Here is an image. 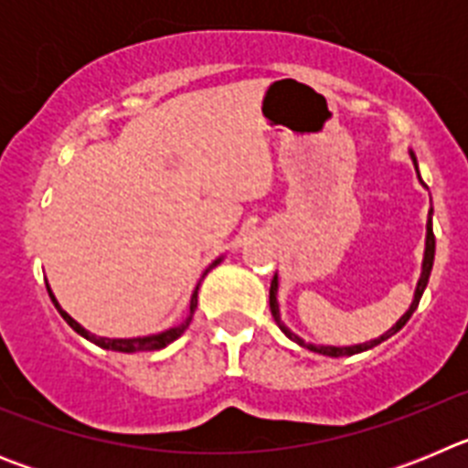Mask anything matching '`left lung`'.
Here are the masks:
<instances>
[{"instance_id": "left-lung-1", "label": "left lung", "mask_w": 468, "mask_h": 468, "mask_svg": "<svg viewBox=\"0 0 468 468\" xmlns=\"http://www.w3.org/2000/svg\"><path fill=\"white\" fill-rule=\"evenodd\" d=\"M410 159H412V166H415L417 171V177H420V185L424 189H429L427 185H424V180H421L420 176V166H417V156L415 152L410 150ZM433 255H436V239H433V206H429V215H427V239H424V258H421V271H420V281H417L415 285V295H412V302L410 307H408V312L403 314V316L396 321L391 328L387 330L384 335H379V337H375V340L370 342H363V345H349V346H333V345H312V342H304L297 333H292L288 325L283 324V318H281V309H279V274H274V281H271V288H270V309H271V316H274L276 325L281 328V333L288 337V340H292L295 345L304 346V349L314 351V354H324V356H351V354H361V351H367L373 349V346L382 345L384 340H388L391 335L399 333L400 328H403L408 321H410V316L415 314L417 304H420L421 295H424V288H427L429 283V276H431V267H433Z\"/></svg>"}]
</instances>
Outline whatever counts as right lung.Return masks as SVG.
<instances>
[{
	"instance_id": "right-lung-1",
	"label": "right lung",
	"mask_w": 468,
	"mask_h": 468,
	"mask_svg": "<svg viewBox=\"0 0 468 468\" xmlns=\"http://www.w3.org/2000/svg\"><path fill=\"white\" fill-rule=\"evenodd\" d=\"M222 260H225V255H220V258H215L213 262H210L208 267H206L204 274H201V279H198L197 288H194V292H192V297H189V312H187V316H185L183 324H177V325H173V328L161 330V333H154V335H143V337H98V335H95V333H89V330H86L81 324H77V321H74V318L69 316V314L65 312V309L60 307V304H58L56 295H53L51 285H48V283H47V291H48V295H51V300H53V304H56V309H58V312H60V316H63L65 321H68L69 328H72L74 333H80L81 337H86V340H89V342H93V345L102 346V349L123 351V354H133V351H156V349H164V346H168V345H171V342H176L177 337H180V335H183L185 330L189 328V324H192V316H194V309H197L198 285H201L204 276L208 274L210 270H215V267H218V264H220Z\"/></svg>"
}]
</instances>
